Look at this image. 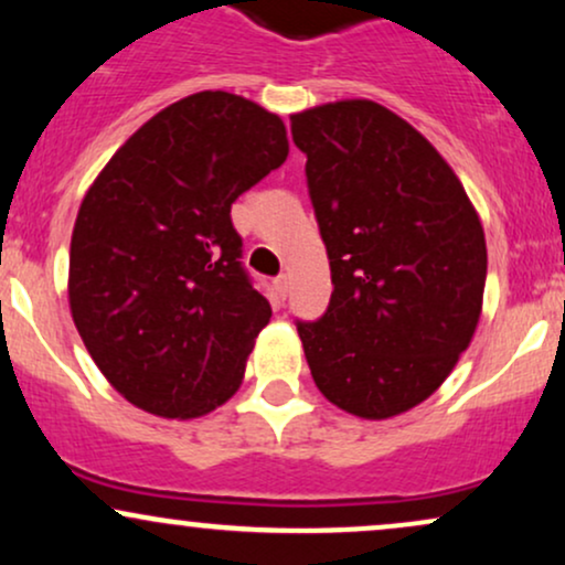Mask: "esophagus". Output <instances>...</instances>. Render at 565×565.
<instances>
[{
  "mask_svg": "<svg viewBox=\"0 0 565 565\" xmlns=\"http://www.w3.org/2000/svg\"><path fill=\"white\" fill-rule=\"evenodd\" d=\"M276 291L281 297H287V291H289V278L287 276H278L276 278Z\"/></svg>",
  "mask_w": 565,
  "mask_h": 565,
  "instance_id": "1",
  "label": "esophagus"
}]
</instances>
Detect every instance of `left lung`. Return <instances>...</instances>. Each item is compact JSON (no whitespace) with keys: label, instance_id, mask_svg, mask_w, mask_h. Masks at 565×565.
I'll list each match as a JSON object with an SVG mask.
<instances>
[{"label":"left lung","instance_id":"8db88e82","mask_svg":"<svg viewBox=\"0 0 565 565\" xmlns=\"http://www.w3.org/2000/svg\"><path fill=\"white\" fill-rule=\"evenodd\" d=\"M332 300L295 321L319 391L364 419L423 404L481 319L486 238L444 157L401 116L340 100L291 116Z\"/></svg>","mask_w":565,"mask_h":565}]
</instances>
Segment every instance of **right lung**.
Instances as JSON below:
<instances>
[{
	"label": "right lung",
	"mask_w": 565,
	"mask_h": 565,
	"mask_svg": "<svg viewBox=\"0 0 565 565\" xmlns=\"http://www.w3.org/2000/svg\"><path fill=\"white\" fill-rule=\"evenodd\" d=\"M287 153L276 114L206 89L148 119L97 174L71 236L68 302L129 404L191 419L238 391L270 305L231 204Z\"/></svg>",
	"instance_id": "add662e5"
}]
</instances>
